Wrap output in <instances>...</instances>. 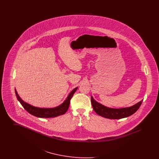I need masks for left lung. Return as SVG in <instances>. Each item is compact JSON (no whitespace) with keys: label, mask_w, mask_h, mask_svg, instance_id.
I'll return each instance as SVG.
<instances>
[{"label":"left lung","mask_w":159,"mask_h":159,"mask_svg":"<svg viewBox=\"0 0 159 159\" xmlns=\"http://www.w3.org/2000/svg\"><path fill=\"white\" fill-rule=\"evenodd\" d=\"M91 103L95 113L99 116L110 119H120L127 117L135 113L141 105L142 101L132 107L122 108H111L107 107L97 102L92 97H91Z\"/></svg>","instance_id":"8db88e82"}]
</instances>
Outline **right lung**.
<instances>
[{"mask_svg":"<svg viewBox=\"0 0 159 159\" xmlns=\"http://www.w3.org/2000/svg\"><path fill=\"white\" fill-rule=\"evenodd\" d=\"M77 88H76L71 91L70 93V94L68 95L67 98L61 105L58 106L57 107L50 108H39V107H36L34 106H31L28 103L24 102L21 99L20 96L18 95V94L17 93V92L16 91V89H15V92L18 100L20 101V102L24 107V108L27 111H28L29 113L36 116V117H38L50 118V117H57L58 116L62 115L67 112V111L68 110L69 106H70L71 98L73 96L74 93L77 91Z\"/></svg>","mask_w":159,"mask_h":159,"instance_id":"1","label":"right lung"}]
</instances>
